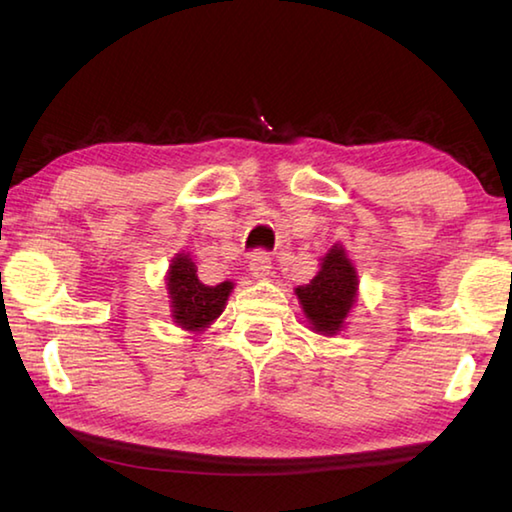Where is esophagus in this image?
<instances>
[{
  "instance_id": "1",
  "label": "esophagus",
  "mask_w": 512,
  "mask_h": 512,
  "mask_svg": "<svg viewBox=\"0 0 512 512\" xmlns=\"http://www.w3.org/2000/svg\"><path fill=\"white\" fill-rule=\"evenodd\" d=\"M248 268H250V275L257 277V280H266V277L271 275V257H268V253H264V250H257V253L250 255Z\"/></svg>"
}]
</instances>
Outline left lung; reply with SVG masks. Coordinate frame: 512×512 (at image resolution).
<instances>
[{"label":"left lung","mask_w":512,"mask_h":512,"mask_svg":"<svg viewBox=\"0 0 512 512\" xmlns=\"http://www.w3.org/2000/svg\"><path fill=\"white\" fill-rule=\"evenodd\" d=\"M359 277L343 246H332L320 262V271L309 284L296 289L302 311L314 332L334 336L341 332L350 309L357 302Z\"/></svg>","instance_id":"obj_1"}]
</instances>
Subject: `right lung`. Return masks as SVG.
<instances>
[{
    "mask_svg": "<svg viewBox=\"0 0 512 512\" xmlns=\"http://www.w3.org/2000/svg\"><path fill=\"white\" fill-rule=\"evenodd\" d=\"M232 287H235L232 282L207 287L198 280L196 264L189 253H178L171 259L167 273L173 323L187 329V332H201L221 316Z\"/></svg>",
    "mask_w": 512,
    "mask_h": 512,
    "instance_id": "obj_1",
    "label": "right lung"
}]
</instances>
